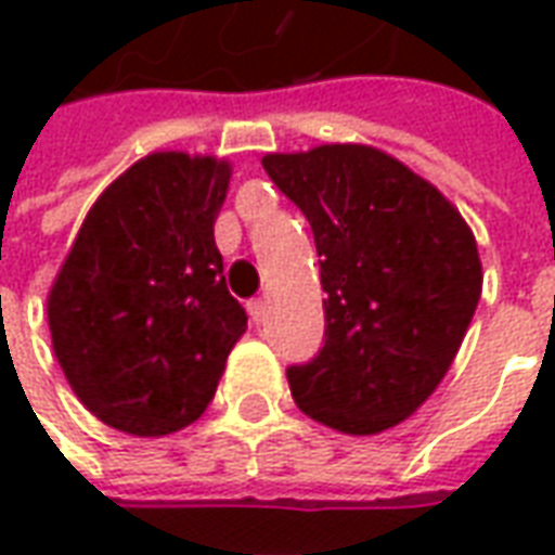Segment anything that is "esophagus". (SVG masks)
Returning <instances> with one entry per match:
<instances>
[{"mask_svg": "<svg viewBox=\"0 0 555 555\" xmlns=\"http://www.w3.org/2000/svg\"><path fill=\"white\" fill-rule=\"evenodd\" d=\"M246 309H249V318H253L255 324H261L267 314V300L264 297H255V300H249V306H246Z\"/></svg>", "mask_w": 555, "mask_h": 555, "instance_id": "1", "label": "esophagus"}]
</instances>
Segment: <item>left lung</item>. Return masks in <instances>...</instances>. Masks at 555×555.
Instances as JSON below:
<instances>
[{
    "mask_svg": "<svg viewBox=\"0 0 555 555\" xmlns=\"http://www.w3.org/2000/svg\"><path fill=\"white\" fill-rule=\"evenodd\" d=\"M321 258L324 348L291 365L297 408L365 437L416 413L454 362L481 297L473 231L446 195L372 145L264 154Z\"/></svg>",
    "mask_w": 555,
    "mask_h": 555,
    "instance_id": "1",
    "label": "left lung"
}]
</instances>
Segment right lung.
Segmentation results:
<instances>
[{
	"label": "right lung",
	"instance_id": "obj_1",
	"mask_svg": "<svg viewBox=\"0 0 555 555\" xmlns=\"http://www.w3.org/2000/svg\"><path fill=\"white\" fill-rule=\"evenodd\" d=\"M229 181V159L147 154L91 205L55 276V360L109 428L166 437L193 425L246 333L214 241Z\"/></svg>",
	"mask_w": 555,
	"mask_h": 555
}]
</instances>
